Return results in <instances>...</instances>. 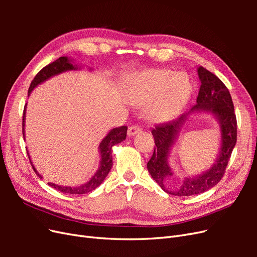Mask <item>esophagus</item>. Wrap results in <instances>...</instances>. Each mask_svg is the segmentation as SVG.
Listing matches in <instances>:
<instances>
[{
  "mask_svg": "<svg viewBox=\"0 0 257 257\" xmlns=\"http://www.w3.org/2000/svg\"><path fill=\"white\" fill-rule=\"evenodd\" d=\"M143 132V130L139 127V126H137V125H132V126H130L128 127V130H127V135L128 136H134V135H136V134H139V133H142Z\"/></svg>",
  "mask_w": 257,
  "mask_h": 257,
  "instance_id": "esophagus-1",
  "label": "esophagus"
}]
</instances>
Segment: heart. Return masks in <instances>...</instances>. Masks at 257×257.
<instances>
[{"instance_id":"obj_1","label":"heart","mask_w":257,"mask_h":257,"mask_svg":"<svg viewBox=\"0 0 257 257\" xmlns=\"http://www.w3.org/2000/svg\"><path fill=\"white\" fill-rule=\"evenodd\" d=\"M191 91L189 77L169 69H150L132 79V99L135 103H150L146 114L154 122L174 118L189 99Z\"/></svg>"}]
</instances>
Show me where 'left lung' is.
Here are the masks:
<instances>
[{
	"mask_svg": "<svg viewBox=\"0 0 257 257\" xmlns=\"http://www.w3.org/2000/svg\"><path fill=\"white\" fill-rule=\"evenodd\" d=\"M197 74L200 80V88L196 105L174 121L160 124L151 131L155 147L147 168L162 190L176 196L196 195L219 183L237 143L236 114L226 85L203 66L197 68ZM195 112H209L217 119L221 133L220 151L214 165L208 171L199 175L186 177L179 187L170 190L168 189V184L171 181L173 173L169 166V154L185 122L188 120V116L192 113Z\"/></svg>",
	"mask_w": 257,
	"mask_h": 257,
	"instance_id": "8db88e82",
	"label": "left lung"
}]
</instances>
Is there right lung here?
<instances>
[{
	"label": "right lung",
	"mask_w": 257,
	"mask_h": 257,
	"mask_svg": "<svg viewBox=\"0 0 257 257\" xmlns=\"http://www.w3.org/2000/svg\"><path fill=\"white\" fill-rule=\"evenodd\" d=\"M80 68H81L80 66H77L76 64H74L73 61L69 58L60 57L58 60L52 62V63L48 64L47 66H45L43 69H41V71L37 73V75L34 77V79L30 84L28 95L31 94V92H32L38 84H41L42 82L48 80L49 78H51V77L59 75L63 72L73 71V69L74 71H76V69H80ZM26 111H27V104L25 106V110H23V119H22L23 138H26V135H25ZM126 132H127V126H120V127L112 128L109 133L105 136L103 141L100 142V144L98 146V151H99V155H100L99 167L96 170V173L93 175V177L88 182H85L79 186H65V185H59V184L51 183V182H48V184L50 186H52L54 190L60 191L64 194H69V195H76V194H85V193H89L93 190H95L97 186L105 180V178L107 177L108 174H109L110 169H111L112 147L116 144H120L121 142H123L124 139L126 138ZM28 155H29V153H28ZM30 162H31V159H30ZM31 164H32V167L34 169V172L36 173V175L41 179H43V176L40 175V173H38L35 169L32 162H31Z\"/></svg>",
	"instance_id": "obj_1"
}]
</instances>
